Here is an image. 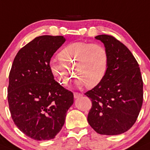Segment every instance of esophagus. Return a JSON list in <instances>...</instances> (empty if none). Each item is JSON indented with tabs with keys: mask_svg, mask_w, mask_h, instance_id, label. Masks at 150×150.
Masks as SVG:
<instances>
[{
	"mask_svg": "<svg viewBox=\"0 0 150 150\" xmlns=\"http://www.w3.org/2000/svg\"><path fill=\"white\" fill-rule=\"evenodd\" d=\"M73 94H74V98H78L81 97V96H83L81 93H78V92H75Z\"/></svg>",
	"mask_w": 150,
	"mask_h": 150,
	"instance_id": "1",
	"label": "esophagus"
}]
</instances>
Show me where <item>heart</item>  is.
Masks as SVG:
<instances>
[{"label": "heart", "mask_w": 150, "mask_h": 150, "mask_svg": "<svg viewBox=\"0 0 150 150\" xmlns=\"http://www.w3.org/2000/svg\"><path fill=\"white\" fill-rule=\"evenodd\" d=\"M57 57L60 62H51L50 68L59 84L67 86L74 77L77 84L93 88L102 82L108 67V53L100 44L76 42L62 49Z\"/></svg>", "instance_id": "heart-1"}]
</instances>
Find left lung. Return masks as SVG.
<instances>
[{"mask_svg":"<svg viewBox=\"0 0 150 150\" xmlns=\"http://www.w3.org/2000/svg\"><path fill=\"white\" fill-rule=\"evenodd\" d=\"M108 53V67L100 83L85 95L92 107L88 121L97 133L117 135L136 122L143 102V81L138 62L124 44L112 36L95 37Z\"/></svg>","mask_w":150,"mask_h":150,"instance_id":"left-lung-1","label":"left lung"}]
</instances>
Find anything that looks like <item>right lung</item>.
I'll use <instances>...</instances> for the list:
<instances>
[{"label": "right lung", "mask_w": 150, "mask_h": 150, "mask_svg": "<svg viewBox=\"0 0 150 150\" xmlns=\"http://www.w3.org/2000/svg\"><path fill=\"white\" fill-rule=\"evenodd\" d=\"M65 42L62 36L36 37L22 47L9 73L8 101L14 124L35 140L54 139L60 132L74 96L54 79L52 57Z\"/></svg>", "instance_id": "right-lung-1"}]
</instances>
